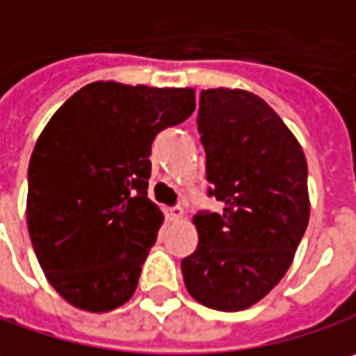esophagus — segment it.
Instances as JSON below:
<instances>
[{
	"mask_svg": "<svg viewBox=\"0 0 356 356\" xmlns=\"http://www.w3.org/2000/svg\"><path fill=\"white\" fill-rule=\"evenodd\" d=\"M165 216H167V220L169 221H179L183 218V209H181V207H171V209L165 211Z\"/></svg>",
	"mask_w": 356,
	"mask_h": 356,
	"instance_id": "esophagus-1",
	"label": "esophagus"
}]
</instances>
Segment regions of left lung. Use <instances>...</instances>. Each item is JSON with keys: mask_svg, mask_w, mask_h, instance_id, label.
I'll use <instances>...</instances> for the list:
<instances>
[{"mask_svg": "<svg viewBox=\"0 0 356 356\" xmlns=\"http://www.w3.org/2000/svg\"><path fill=\"white\" fill-rule=\"evenodd\" d=\"M197 129L209 195L223 211L193 218L199 243L181 272L197 302L238 312L260 302L294 260L310 218L308 165L282 118L248 90H201Z\"/></svg>", "mask_w": 356, "mask_h": 356, "instance_id": "8db88e82", "label": "left lung"}]
</instances>
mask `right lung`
<instances>
[{"instance_id": "1", "label": "right lung", "mask_w": 356, "mask_h": 356, "mask_svg": "<svg viewBox=\"0 0 356 356\" xmlns=\"http://www.w3.org/2000/svg\"><path fill=\"white\" fill-rule=\"evenodd\" d=\"M195 111L193 88L92 82L50 118L28 169V232L56 292L108 312L136 290L163 213L147 197L157 133Z\"/></svg>"}]
</instances>
